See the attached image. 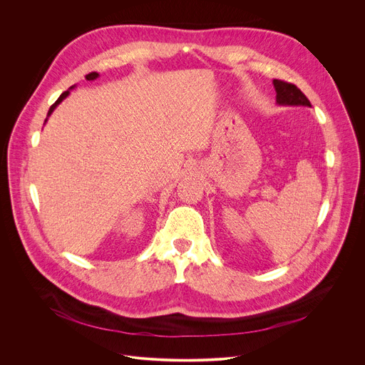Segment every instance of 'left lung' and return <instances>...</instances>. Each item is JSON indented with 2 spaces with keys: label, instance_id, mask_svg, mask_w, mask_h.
Listing matches in <instances>:
<instances>
[{
  "label": "left lung",
  "instance_id": "left-lung-1",
  "mask_svg": "<svg viewBox=\"0 0 365 365\" xmlns=\"http://www.w3.org/2000/svg\"><path fill=\"white\" fill-rule=\"evenodd\" d=\"M274 89L277 92L276 101L280 106H304L310 107V102L306 95L292 82H286L282 79L273 81Z\"/></svg>",
  "mask_w": 365,
  "mask_h": 365
}]
</instances>
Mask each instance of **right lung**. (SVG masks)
Returning a JSON list of instances; mask_svg holds the SVG:
<instances>
[{"mask_svg": "<svg viewBox=\"0 0 365 365\" xmlns=\"http://www.w3.org/2000/svg\"><path fill=\"white\" fill-rule=\"evenodd\" d=\"M85 78H86V81H93L95 78H98V73H96V72H91V73H88ZM68 95H69V91H65V92H63V93H62V95L58 98V101L53 103V106L50 107V110H48L47 115H50L51 113H53V110L58 107V103H61V102H62V101H63V99H65Z\"/></svg>", "mask_w": 365, "mask_h": 365, "instance_id": "1", "label": "right lung"}]
</instances>
